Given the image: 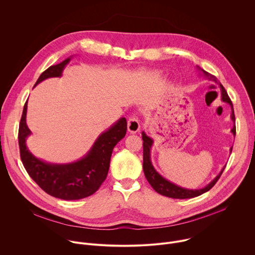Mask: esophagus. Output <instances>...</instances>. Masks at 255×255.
I'll return each mask as SVG.
<instances>
[{"mask_svg":"<svg viewBox=\"0 0 255 255\" xmlns=\"http://www.w3.org/2000/svg\"><path fill=\"white\" fill-rule=\"evenodd\" d=\"M139 129H140V123L138 118L135 115L131 116L128 120V131L130 133H136L139 131Z\"/></svg>","mask_w":255,"mask_h":255,"instance_id":"esophagus-1","label":"esophagus"}]
</instances>
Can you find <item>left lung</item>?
<instances>
[{
  "instance_id": "1",
  "label": "left lung",
  "mask_w": 255,
  "mask_h": 255,
  "mask_svg": "<svg viewBox=\"0 0 255 255\" xmlns=\"http://www.w3.org/2000/svg\"><path fill=\"white\" fill-rule=\"evenodd\" d=\"M198 68L202 71V74L204 75V77H206L208 80L213 81L217 84H219L217 81V78L209 72H207L206 70L200 68L198 66ZM220 85V89H221V99L223 102L229 104L231 106L232 109V113H231V120L234 123L233 128L231 129V132L233 133V135L235 136L236 134V127H235V115H234V110H233V105L232 102L230 100V98L228 97L227 92L225 91L224 87ZM142 140H143V171L145 174V177L148 180V183L150 184V186L154 189L155 192H157L158 194L168 197V198H172V199H191V198H195L198 197L206 192H208L209 190H211L215 184L218 181V179L220 178L222 172L224 171L226 165H224V167L221 169L220 173L218 174L211 183H209L205 188L203 189H197V190H191V189H186V188H181L171 181L167 180L166 178H164L162 175H160L155 168L152 165L151 159H150V149L153 144V140L145 134V132H142ZM232 151V147L230 148V152Z\"/></svg>"
}]
</instances>
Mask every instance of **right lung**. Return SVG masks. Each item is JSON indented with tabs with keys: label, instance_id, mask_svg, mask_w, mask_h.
<instances>
[{
	"label": "right lung",
	"instance_id": "1",
	"mask_svg": "<svg viewBox=\"0 0 255 255\" xmlns=\"http://www.w3.org/2000/svg\"><path fill=\"white\" fill-rule=\"evenodd\" d=\"M70 59L71 56L56 65L49 66L40 75L35 86L46 79L61 77ZM26 114L27 102L19 125L18 140L23 165L31 178L45 193L61 200H81L96 193L107 177L114 147L126 134V119H119L103 132L84 157L75 162L58 164L43 161L29 151L26 139L31 131L26 124Z\"/></svg>",
	"mask_w": 255,
	"mask_h": 255
}]
</instances>
